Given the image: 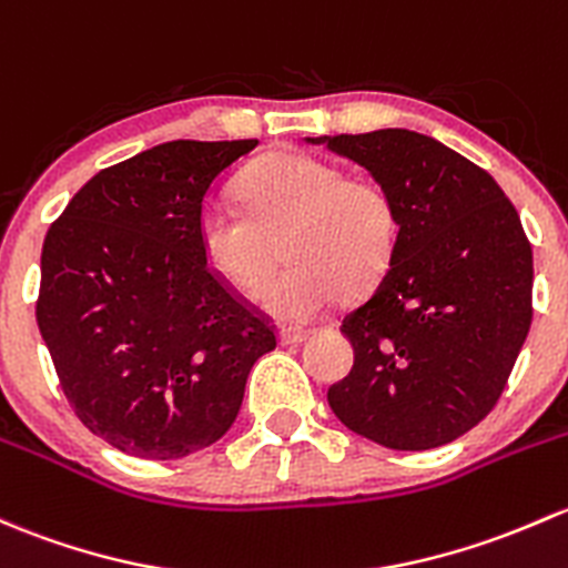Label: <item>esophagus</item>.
Listing matches in <instances>:
<instances>
[{"label":"esophagus","mask_w":568,"mask_h":568,"mask_svg":"<svg viewBox=\"0 0 568 568\" xmlns=\"http://www.w3.org/2000/svg\"><path fill=\"white\" fill-rule=\"evenodd\" d=\"M307 337H310V332H304V329H283V332H280V343H283V345H300Z\"/></svg>","instance_id":"34e87169"}]
</instances>
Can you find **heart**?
Here are the masks:
<instances>
[{
	"instance_id": "obj_1",
	"label": "heart",
	"mask_w": 568,
	"mask_h": 568,
	"mask_svg": "<svg viewBox=\"0 0 568 568\" xmlns=\"http://www.w3.org/2000/svg\"><path fill=\"white\" fill-rule=\"evenodd\" d=\"M244 214L201 212L195 234L206 266L239 294L264 288L283 244L288 268L261 304L285 324L318 318L345 294H367L392 264L399 212L392 190L367 174L304 152L255 160L236 182Z\"/></svg>"
}]
</instances>
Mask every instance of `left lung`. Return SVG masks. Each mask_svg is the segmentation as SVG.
Returning <instances> with one entry per match:
<instances>
[{
	"label": "left lung",
	"mask_w": 568,
	"mask_h": 568,
	"mask_svg": "<svg viewBox=\"0 0 568 568\" xmlns=\"http://www.w3.org/2000/svg\"><path fill=\"white\" fill-rule=\"evenodd\" d=\"M313 141V139H310ZM392 190V264L339 332L354 367L334 416L386 449L452 444L495 408L534 318V253L493 176L414 130L324 135Z\"/></svg>",
	"instance_id": "8db88e82"
}]
</instances>
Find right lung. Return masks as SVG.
<instances>
[{
    "label": "right lung",
    "instance_id": "1",
    "mask_svg": "<svg viewBox=\"0 0 568 568\" xmlns=\"http://www.w3.org/2000/svg\"><path fill=\"white\" fill-rule=\"evenodd\" d=\"M258 141H169L103 169L53 220L38 326L75 416L124 455L179 459L234 425L272 321L201 255L204 199Z\"/></svg>",
    "mask_w": 568,
    "mask_h": 568
}]
</instances>
